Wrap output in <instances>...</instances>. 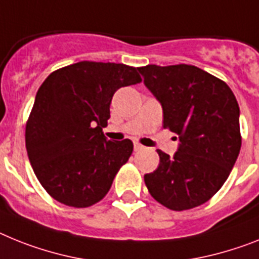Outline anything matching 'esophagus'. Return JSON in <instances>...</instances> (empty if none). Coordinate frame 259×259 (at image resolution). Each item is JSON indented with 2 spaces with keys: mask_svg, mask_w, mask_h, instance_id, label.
Returning a JSON list of instances; mask_svg holds the SVG:
<instances>
[{
  "mask_svg": "<svg viewBox=\"0 0 259 259\" xmlns=\"http://www.w3.org/2000/svg\"><path fill=\"white\" fill-rule=\"evenodd\" d=\"M143 149H145V146H142L141 143H138V142L134 143V150H136V151H141V150H143Z\"/></svg>",
  "mask_w": 259,
  "mask_h": 259,
  "instance_id": "esophagus-1",
  "label": "esophagus"
}]
</instances>
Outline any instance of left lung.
I'll return each mask as SVG.
<instances>
[{
    "label": "left lung",
    "instance_id": "8db88e82",
    "mask_svg": "<svg viewBox=\"0 0 259 259\" xmlns=\"http://www.w3.org/2000/svg\"><path fill=\"white\" fill-rule=\"evenodd\" d=\"M143 84L163 109V126L179 136L170 156L145 175L150 195L172 210L201 205L220 190L241 149L240 108L232 89L188 64L140 67ZM177 138V137H175Z\"/></svg>",
    "mask_w": 259,
    "mask_h": 259
}]
</instances>
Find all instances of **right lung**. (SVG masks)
<instances>
[{
	"label": "right lung",
	"instance_id": "obj_1",
	"mask_svg": "<svg viewBox=\"0 0 259 259\" xmlns=\"http://www.w3.org/2000/svg\"><path fill=\"white\" fill-rule=\"evenodd\" d=\"M140 81L134 67L79 62L52 72L38 89L26 149L39 183L59 203L91 207L110 190L133 142L109 141L103 127L114 92Z\"/></svg>",
	"mask_w": 259,
	"mask_h": 259
}]
</instances>
